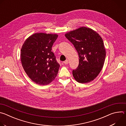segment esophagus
<instances>
[{
    "label": "esophagus",
    "mask_w": 126,
    "mask_h": 126,
    "mask_svg": "<svg viewBox=\"0 0 126 126\" xmlns=\"http://www.w3.org/2000/svg\"><path fill=\"white\" fill-rule=\"evenodd\" d=\"M63 63V64H65V65H67V64H68V60H66V61H64Z\"/></svg>",
    "instance_id": "obj_1"
}]
</instances>
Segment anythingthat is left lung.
<instances>
[{"label": "left lung", "instance_id": "8db88e82", "mask_svg": "<svg viewBox=\"0 0 126 126\" xmlns=\"http://www.w3.org/2000/svg\"><path fill=\"white\" fill-rule=\"evenodd\" d=\"M65 36L73 44L79 57V65L72 71L74 79L82 84L93 81L101 72L106 57V50L101 36L86 27L70 31Z\"/></svg>", "mask_w": 126, "mask_h": 126}]
</instances>
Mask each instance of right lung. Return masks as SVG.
Listing matches in <instances>:
<instances>
[{
    "label": "right lung",
    "mask_w": 126,
    "mask_h": 126,
    "mask_svg": "<svg viewBox=\"0 0 126 126\" xmlns=\"http://www.w3.org/2000/svg\"><path fill=\"white\" fill-rule=\"evenodd\" d=\"M58 36L56 34L36 33L22 45L20 53L22 67L32 81L38 85H48L57 75L60 65L51 50Z\"/></svg>",
    "instance_id": "1"
}]
</instances>
